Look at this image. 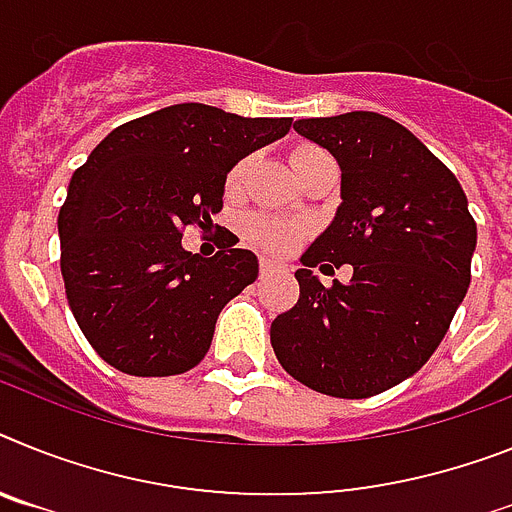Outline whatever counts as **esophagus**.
<instances>
[{
    "instance_id": "34e87169",
    "label": "esophagus",
    "mask_w": 512,
    "mask_h": 512,
    "mask_svg": "<svg viewBox=\"0 0 512 512\" xmlns=\"http://www.w3.org/2000/svg\"><path fill=\"white\" fill-rule=\"evenodd\" d=\"M273 270H276V263H273V260H260V276H268V273H273Z\"/></svg>"
}]
</instances>
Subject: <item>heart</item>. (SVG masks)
<instances>
[{
  "label": "heart",
  "mask_w": 512,
  "mask_h": 512,
  "mask_svg": "<svg viewBox=\"0 0 512 512\" xmlns=\"http://www.w3.org/2000/svg\"><path fill=\"white\" fill-rule=\"evenodd\" d=\"M317 153H320V150L307 148V145H304V148H296L294 156H291V166H296V163L304 161V158L309 156H317ZM249 166H252V158H242V161L236 163L234 169L229 171V179H226V190L236 192L242 187L244 179H247L249 174ZM247 231L257 244H263L270 252H289L296 244V239H299V229H296L294 223L268 221V218H249Z\"/></svg>",
  "instance_id": "obj_1"
}]
</instances>
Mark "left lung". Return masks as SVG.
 <instances>
[{
  "label": "left lung",
  "mask_w": 512,
  "mask_h": 512,
  "mask_svg": "<svg viewBox=\"0 0 512 512\" xmlns=\"http://www.w3.org/2000/svg\"><path fill=\"white\" fill-rule=\"evenodd\" d=\"M294 130L341 166V205L302 255L299 302L270 325L281 367L317 393L369 398L435 354L471 283L476 223L453 171L403 124L351 111ZM351 264L325 287L314 268Z\"/></svg>",
  "instance_id": "8db88e82"
}]
</instances>
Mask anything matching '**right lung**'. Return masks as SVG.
Instances as JSON below:
<instances>
[{
    "mask_svg": "<svg viewBox=\"0 0 512 512\" xmlns=\"http://www.w3.org/2000/svg\"><path fill=\"white\" fill-rule=\"evenodd\" d=\"M289 130V117L176 103L111 130L72 174L59 210L62 278L103 362L135 377L200 364L221 309L260 265L234 244L192 255L182 229L210 223L223 208L226 174Z\"/></svg>",
    "mask_w": 512,
    "mask_h": 512,
    "instance_id": "right-lung-1",
    "label": "right lung"
}]
</instances>
